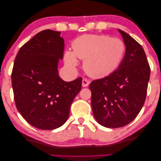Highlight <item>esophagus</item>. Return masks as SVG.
Returning <instances> with one entry per match:
<instances>
[{"label": "esophagus", "instance_id": "1", "mask_svg": "<svg viewBox=\"0 0 161 161\" xmlns=\"http://www.w3.org/2000/svg\"><path fill=\"white\" fill-rule=\"evenodd\" d=\"M89 83H90V81L88 80L86 78L83 79V80H82V86L83 87H87V86L89 85Z\"/></svg>", "mask_w": 161, "mask_h": 161}]
</instances>
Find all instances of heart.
I'll list each match as a JSON object with an SVG mask.
<instances>
[{
    "mask_svg": "<svg viewBox=\"0 0 161 161\" xmlns=\"http://www.w3.org/2000/svg\"><path fill=\"white\" fill-rule=\"evenodd\" d=\"M73 51L65 53L68 66L75 68L82 59L83 68L93 78H103L114 73L122 63L126 53L124 41L107 35L86 34L75 38Z\"/></svg>",
    "mask_w": 161,
    "mask_h": 161,
    "instance_id": "1",
    "label": "heart"
}]
</instances>
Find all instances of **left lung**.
<instances>
[{
    "instance_id": "obj_1",
    "label": "left lung",
    "mask_w": 161,
    "mask_h": 161,
    "mask_svg": "<svg viewBox=\"0 0 161 161\" xmlns=\"http://www.w3.org/2000/svg\"><path fill=\"white\" fill-rule=\"evenodd\" d=\"M118 31L126 46L124 59L114 73L89 86L94 117L109 128L123 127L136 118L146 101L151 74L142 46L124 31Z\"/></svg>"
}]
</instances>
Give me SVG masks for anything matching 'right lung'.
I'll return each instance as SVG.
<instances>
[{
  "mask_svg": "<svg viewBox=\"0 0 161 161\" xmlns=\"http://www.w3.org/2000/svg\"><path fill=\"white\" fill-rule=\"evenodd\" d=\"M63 51L60 32L48 29L23 45L15 58L11 80L15 105L35 128L53 130L64 124L81 90L82 78L65 82L59 77Z\"/></svg>",
  "mask_w": 161,
  "mask_h": 161,
  "instance_id": "right-lung-1",
  "label": "right lung"
}]
</instances>
